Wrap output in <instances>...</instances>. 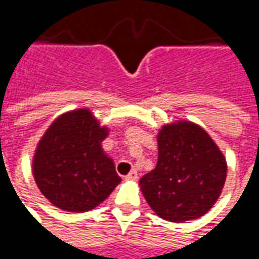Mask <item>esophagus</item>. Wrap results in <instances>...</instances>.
<instances>
[{"instance_id":"1","label":"esophagus","mask_w":259,"mask_h":259,"mask_svg":"<svg viewBox=\"0 0 259 259\" xmlns=\"http://www.w3.org/2000/svg\"><path fill=\"white\" fill-rule=\"evenodd\" d=\"M124 179L126 180H137L139 179V174H137V170H136V169H133V170H132L129 175H126V176H124Z\"/></svg>"}]
</instances>
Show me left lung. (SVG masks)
Returning <instances> with one entry per match:
<instances>
[{"label":"left lung","instance_id":"left-lung-1","mask_svg":"<svg viewBox=\"0 0 259 259\" xmlns=\"http://www.w3.org/2000/svg\"><path fill=\"white\" fill-rule=\"evenodd\" d=\"M157 140V166L140 179L148 205L169 222L202 217L225 186L228 165L222 151L201 126L187 120L162 126Z\"/></svg>","mask_w":259,"mask_h":259}]
</instances>
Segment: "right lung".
Masks as SVG:
<instances>
[{"label":"right lung","mask_w":259,"mask_h":259,"mask_svg":"<svg viewBox=\"0 0 259 259\" xmlns=\"http://www.w3.org/2000/svg\"><path fill=\"white\" fill-rule=\"evenodd\" d=\"M108 132L87 108L61 115L48 127L37 144L33 176L53 205L68 212L90 211L120 183L101 146Z\"/></svg>","instance_id":"right-lung-1"}]
</instances>
